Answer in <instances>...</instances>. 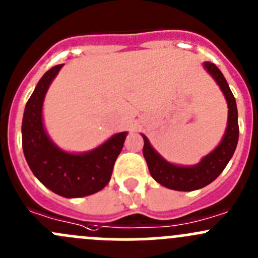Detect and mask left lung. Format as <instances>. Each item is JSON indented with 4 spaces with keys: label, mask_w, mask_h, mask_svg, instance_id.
Segmentation results:
<instances>
[{
    "label": "left lung",
    "mask_w": 258,
    "mask_h": 258,
    "mask_svg": "<svg viewBox=\"0 0 258 258\" xmlns=\"http://www.w3.org/2000/svg\"><path fill=\"white\" fill-rule=\"evenodd\" d=\"M204 67L220 86L228 106L227 127L217 147L205 156L197 165L178 166L166 161L144 137V157L147 162L151 176L160 184L176 191H195L207 186L220 176L228 161L235 153L238 142V113L236 100L230 90L227 81L216 64L204 62Z\"/></svg>",
    "instance_id": "1"
}]
</instances>
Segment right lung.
Wrapping results in <instances>:
<instances>
[{
	"label": "right lung",
	"instance_id": "1",
	"mask_svg": "<svg viewBox=\"0 0 258 258\" xmlns=\"http://www.w3.org/2000/svg\"><path fill=\"white\" fill-rule=\"evenodd\" d=\"M63 64L48 70L27 101L22 119V148L33 175L54 194L66 199L90 196L110 182L116 158L127 132H119L93 150L82 153L63 151L45 130L42 108L52 81Z\"/></svg>",
	"mask_w": 258,
	"mask_h": 258
}]
</instances>
